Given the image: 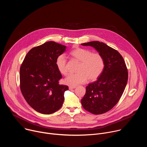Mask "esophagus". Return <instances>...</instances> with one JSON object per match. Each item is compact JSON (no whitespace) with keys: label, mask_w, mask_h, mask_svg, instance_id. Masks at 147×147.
Instances as JSON below:
<instances>
[{"label":"esophagus","mask_w":147,"mask_h":147,"mask_svg":"<svg viewBox=\"0 0 147 147\" xmlns=\"http://www.w3.org/2000/svg\"><path fill=\"white\" fill-rule=\"evenodd\" d=\"M76 87H69V90H73V89H74L75 88H76Z\"/></svg>","instance_id":"obj_1"}]
</instances>
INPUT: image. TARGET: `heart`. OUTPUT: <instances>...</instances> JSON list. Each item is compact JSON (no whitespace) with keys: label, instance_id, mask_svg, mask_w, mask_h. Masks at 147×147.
<instances>
[{"label":"heart","instance_id":"1","mask_svg":"<svg viewBox=\"0 0 147 147\" xmlns=\"http://www.w3.org/2000/svg\"><path fill=\"white\" fill-rule=\"evenodd\" d=\"M70 56L80 62L77 74H70L64 80V83L71 87L84 84L87 80H96L102 74L104 66V59L98 53H92L90 50L76 48L70 52ZM56 66L63 75L67 73V60L64 55L58 56L56 59Z\"/></svg>","mask_w":147,"mask_h":147}]
</instances>
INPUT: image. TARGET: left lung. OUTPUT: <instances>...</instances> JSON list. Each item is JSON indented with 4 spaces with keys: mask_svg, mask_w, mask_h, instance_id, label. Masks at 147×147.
I'll use <instances>...</instances> for the list:
<instances>
[{
    "mask_svg": "<svg viewBox=\"0 0 147 147\" xmlns=\"http://www.w3.org/2000/svg\"><path fill=\"white\" fill-rule=\"evenodd\" d=\"M81 45L93 47L104 59L102 74L87 86L81 100L82 107L88 112L102 114L112 109L120 99L127 82V69L121 55L105 43L91 41Z\"/></svg>",
    "mask_w": 147,
    "mask_h": 147,
    "instance_id": "obj_1",
    "label": "left lung"
}]
</instances>
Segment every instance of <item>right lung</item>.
Wrapping results in <instances>:
<instances>
[{"mask_svg": "<svg viewBox=\"0 0 147 147\" xmlns=\"http://www.w3.org/2000/svg\"><path fill=\"white\" fill-rule=\"evenodd\" d=\"M66 48L55 42H47L31 49L20 67L21 91L29 105L39 113L49 115L62 107L69 87L59 84L62 76L56 59Z\"/></svg>", "mask_w": 147, "mask_h": 147, "instance_id": "obj_1", "label": "right lung"}]
</instances>
